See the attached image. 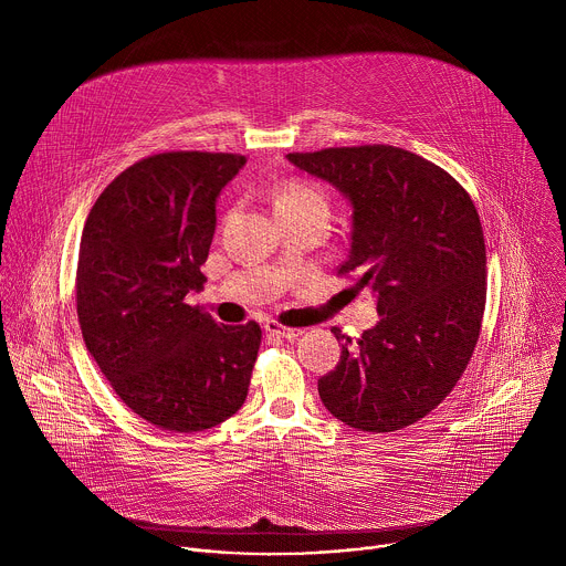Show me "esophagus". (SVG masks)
Segmentation results:
<instances>
[{"mask_svg": "<svg viewBox=\"0 0 566 566\" xmlns=\"http://www.w3.org/2000/svg\"><path fill=\"white\" fill-rule=\"evenodd\" d=\"M266 334H273V336H280V338H286V340H293V338H297L302 332L300 329H289V327H282V325H277L275 319H269L266 322Z\"/></svg>", "mask_w": 566, "mask_h": 566, "instance_id": "1", "label": "esophagus"}]
</instances>
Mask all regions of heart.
Returning a JSON list of instances; mask_svg holds the SVG:
<instances>
[{"mask_svg": "<svg viewBox=\"0 0 566 566\" xmlns=\"http://www.w3.org/2000/svg\"><path fill=\"white\" fill-rule=\"evenodd\" d=\"M273 203H275L277 214H282V212H317L327 219L332 214L329 197L319 188L297 181V179L277 184L273 188Z\"/></svg>", "mask_w": 566, "mask_h": 566, "instance_id": "b5f03b06", "label": "heart"}]
</instances>
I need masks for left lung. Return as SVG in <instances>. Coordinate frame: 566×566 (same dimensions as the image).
<instances>
[{
  "instance_id": "1",
  "label": "left lung",
  "mask_w": 566,
  "mask_h": 566,
  "mask_svg": "<svg viewBox=\"0 0 566 566\" xmlns=\"http://www.w3.org/2000/svg\"><path fill=\"white\" fill-rule=\"evenodd\" d=\"M300 170L352 201V249L338 275L376 295L374 329L345 338L317 380L325 408L365 432L428 417L463 376L486 308V244L463 186L394 145L293 151Z\"/></svg>"
}]
</instances>
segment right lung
Instances as JSON below:
<instances>
[{
    "label": "right lung",
    "instance_id": "obj_1",
    "mask_svg": "<svg viewBox=\"0 0 566 566\" xmlns=\"http://www.w3.org/2000/svg\"><path fill=\"white\" fill-rule=\"evenodd\" d=\"M244 164L226 151L145 156L101 192L80 239L85 345L125 406L170 432L214 428L249 394L258 322L221 325L186 302L206 282L214 201Z\"/></svg>",
    "mask_w": 566,
    "mask_h": 566
}]
</instances>
